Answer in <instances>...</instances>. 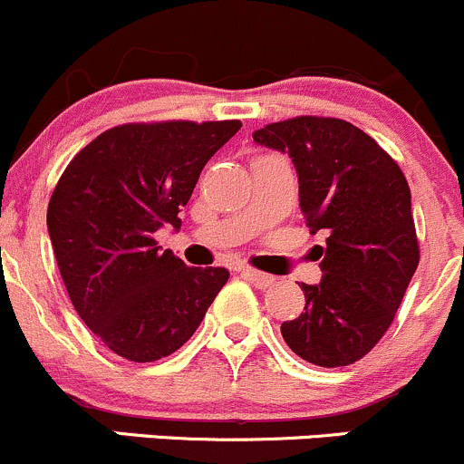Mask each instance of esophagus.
Returning <instances> with one entry per match:
<instances>
[{"label": "esophagus", "instance_id": "obj_1", "mask_svg": "<svg viewBox=\"0 0 464 464\" xmlns=\"http://www.w3.org/2000/svg\"><path fill=\"white\" fill-rule=\"evenodd\" d=\"M241 275L246 276L250 284H255L256 288H272L276 281L272 275H266V272H259V270H255V267H247V266L241 267Z\"/></svg>", "mask_w": 464, "mask_h": 464}]
</instances>
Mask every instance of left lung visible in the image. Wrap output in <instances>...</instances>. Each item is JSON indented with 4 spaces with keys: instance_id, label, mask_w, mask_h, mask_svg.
Here are the masks:
<instances>
[{
    "instance_id": "1",
    "label": "left lung",
    "mask_w": 464,
    "mask_h": 464,
    "mask_svg": "<svg viewBox=\"0 0 464 464\" xmlns=\"http://www.w3.org/2000/svg\"><path fill=\"white\" fill-rule=\"evenodd\" d=\"M252 138L293 159L305 226L326 234L322 281L302 284L304 313L281 335L310 364H353L389 331L418 267L407 179L369 133L339 118L297 116Z\"/></svg>"
}]
</instances>
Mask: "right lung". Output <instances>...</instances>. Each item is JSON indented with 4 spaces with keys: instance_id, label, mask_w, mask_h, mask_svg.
<instances>
[{
    "instance_id": "add662e5",
    "label": "right lung",
    "mask_w": 464,
    "mask_h": 464,
    "mask_svg": "<svg viewBox=\"0 0 464 464\" xmlns=\"http://www.w3.org/2000/svg\"><path fill=\"white\" fill-rule=\"evenodd\" d=\"M238 121L129 122L100 133L66 165L46 212L71 304L107 348L129 362L179 351L230 279L188 267L154 234L180 227L205 162Z\"/></svg>"
}]
</instances>
